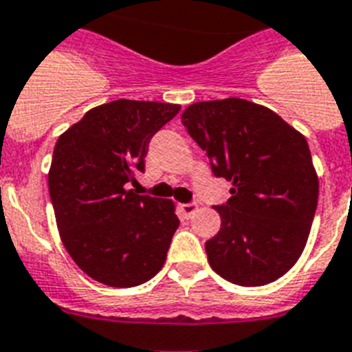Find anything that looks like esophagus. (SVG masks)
Segmentation results:
<instances>
[{
	"label": "esophagus",
	"instance_id": "34e87169",
	"mask_svg": "<svg viewBox=\"0 0 352 352\" xmlns=\"http://www.w3.org/2000/svg\"><path fill=\"white\" fill-rule=\"evenodd\" d=\"M179 209H181V212L182 214H184L186 218H190V217H193L195 214V211H197V204H181V206H179Z\"/></svg>",
	"mask_w": 352,
	"mask_h": 352
}]
</instances>
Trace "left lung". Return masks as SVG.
<instances>
[{
    "mask_svg": "<svg viewBox=\"0 0 352 352\" xmlns=\"http://www.w3.org/2000/svg\"><path fill=\"white\" fill-rule=\"evenodd\" d=\"M182 125L212 171L232 184L217 206L221 227L206 241L209 265L240 286L283 277L300 258L318 200L308 141L265 105L241 98L191 103Z\"/></svg>",
    "mask_w": 352,
    "mask_h": 352,
    "instance_id": "obj_1",
    "label": "left lung"
}]
</instances>
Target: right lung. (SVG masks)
Returning <instances> with one entry per match:
<instances>
[{
  "instance_id": "right-lung-1",
  "label": "right lung",
  "mask_w": 352,
  "mask_h": 352,
  "mask_svg": "<svg viewBox=\"0 0 352 352\" xmlns=\"http://www.w3.org/2000/svg\"><path fill=\"white\" fill-rule=\"evenodd\" d=\"M181 111L177 103L116 100L58 135L48 171L60 240L94 281L132 288L166 261L179 227L175 204L126 190L144 170L148 141Z\"/></svg>"
}]
</instances>
